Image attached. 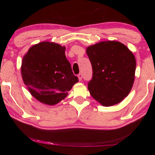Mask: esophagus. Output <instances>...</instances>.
Wrapping results in <instances>:
<instances>
[{"label":"esophagus","instance_id":"34e87169","mask_svg":"<svg viewBox=\"0 0 155 155\" xmlns=\"http://www.w3.org/2000/svg\"><path fill=\"white\" fill-rule=\"evenodd\" d=\"M78 78H79V81H81V80L82 79V74H78Z\"/></svg>","mask_w":155,"mask_h":155}]
</instances>
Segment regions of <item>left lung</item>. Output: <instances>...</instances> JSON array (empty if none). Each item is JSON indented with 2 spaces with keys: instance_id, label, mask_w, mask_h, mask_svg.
Returning <instances> with one entry per match:
<instances>
[{
  "instance_id": "obj_1",
  "label": "left lung",
  "mask_w": 155,
  "mask_h": 155,
  "mask_svg": "<svg viewBox=\"0 0 155 155\" xmlns=\"http://www.w3.org/2000/svg\"><path fill=\"white\" fill-rule=\"evenodd\" d=\"M86 51L92 67V78L88 83L90 95L104 106L120 103L134 82L136 62L132 51L114 41L94 44Z\"/></svg>"
}]
</instances>
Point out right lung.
I'll return each mask as SVG.
<instances>
[{
	"label": "right lung",
	"instance_id": "right-lung-1",
	"mask_svg": "<svg viewBox=\"0 0 155 155\" xmlns=\"http://www.w3.org/2000/svg\"><path fill=\"white\" fill-rule=\"evenodd\" d=\"M65 47L44 41L33 45L23 57L22 77L35 99L54 105L68 95L79 79L72 71Z\"/></svg>",
	"mask_w": 155,
	"mask_h": 155
}]
</instances>
